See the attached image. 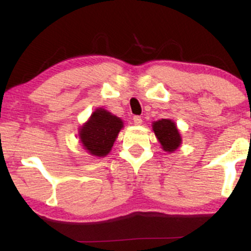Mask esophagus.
<instances>
[{"instance_id": "1", "label": "esophagus", "mask_w": 251, "mask_h": 251, "mask_svg": "<svg viewBox=\"0 0 251 251\" xmlns=\"http://www.w3.org/2000/svg\"><path fill=\"white\" fill-rule=\"evenodd\" d=\"M133 123L135 124V125H142V123H143L142 117L134 116V117H133Z\"/></svg>"}]
</instances>
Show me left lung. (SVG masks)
<instances>
[{
	"label": "left lung",
	"mask_w": 251,
	"mask_h": 251,
	"mask_svg": "<svg viewBox=\"0 0 251 251\" xmlns=\"http://www.w3.org/2000/svg\"><path fill=\"white\" fill-rule=\"evenodd\" d=\"M154 134L162 144L164 151L174 152L180 145L181 138L175 123L170 119H162L153 123Z\"/></svg>",
	"instance_id": "8db88e82"
}]
</instances>
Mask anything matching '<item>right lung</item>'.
<instances>
[{
	"instance_id": "1",
	"label": "right lung",
	"mask_w": 251,
	"mask_h": 251,
	"mask_svg": "<svg viewBox=\"0 0 251 251\" xmlns=\"http://www.w3.org/2000/svg\"><path fill=\"white\" fill-rule=\"evenodd\" d=\"M122 127V119L98 108L80 128V142L91 154L103 157L111 151Z\"/></svg>"
}]
</instances>
